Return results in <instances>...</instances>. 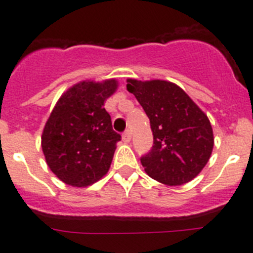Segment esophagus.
Returning a JSON list of instances; mask_svg holds the SVG:
<instances>
[{
	"label": "esophagus",
	"instance_id": "esophagus-1",
	"mask_svg": "<svg viewBox=\"0 0 253 253\" xmlns=\"http://www.w3.org/2000/svg\"><path fill=\"white\" fill-rule=\"evenodd\" d=\"M122 140H124V142H129V141H131V132H129L128 129H127L126 132H124Z\"/></svg>",
	"mask_w": 253,
	"mask_h": 253
}]
</instances>
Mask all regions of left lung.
Listing matches in <instances>:
<instances>
[{
  "label": "left lung",
  "instance_id": "1",
  "mask_svg": "<svg viewBox=\"0 0 253 253\" xmlns=\"http://www.w3.org/2000/svg\"><path fill=\"white\" fill-rule=\"evenodd\" d=\"M127 90L146 112L154 135L152 149L141 158L146 174L170 186L193 180L214 145L206 113L171 82L127 79Z\"/></svg>",
  "mask_w": 253,
  "mask_h": 253
}]
</instances>
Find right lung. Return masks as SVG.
Listing matches in <instances>:
<instances>
[{
	"mask_svg": "<svg viewBox=\"0 0 253 253\" xmlns=\"http://www.w3.org/2000/svg\"><path fill=\"white\" fill-rule=\"evenodd\" d=\"M117 85L116 79L81 82L61 95L47 118L42 152L50 170L68 185H92L110 169L121 135L103 106Z\"/></svg>",
	"mask_w": 253,
	"mask_h": 253,
	"instance_id": "obj_1",
	"label": "right lung"
}]
</instances>
